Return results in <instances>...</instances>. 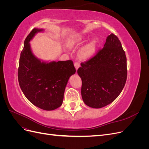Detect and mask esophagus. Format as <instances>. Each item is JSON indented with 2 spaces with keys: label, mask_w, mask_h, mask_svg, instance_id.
Returning <instances> with one entry per match:
<instances>
[{
  "label": "esophagus",
  "mask_w": 149,
  "mask_h": 149,
  "mask_svg": "<svg viewBox=\"0 0 149 149\" xmlns=\"http://www.w3.org/2000/svg\"><path fill=\"white\" fill-rule=\"evenodd\" d=\"M74 67H75V68H76V70H77L79 68V66H80V65H79V63L78 62H75L74 63Z\"/></svg>",
  "instance_id": "34e87169"
}]
</instances>
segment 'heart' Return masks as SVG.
<instances>
[{
  "instance_id": "heart-1",
  "label": "heart",
  "mask_w": 149,
  "mask_h": 149,
  "mask_svg": "<svg viewBox=\"0 0 149 149\" xmlns=\"http://www.w3.org/2000/svg\"><path fill=\"white\" fill-rule=\"evenodd\" d=\"M86 41V38L81 35H75L71 37L68 42V47L70 48H75L79 47ZM96 42L91 41L84 45L79 52L80 60L86 61L90 59L96 52Z\"/></svg>"
}]
</instances>
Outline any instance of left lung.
Listing matches in <instances>:
<instances>
[{"mask_svg": "<svg viewBox=\"0 0 149 149\" xmlns=\"http://www.w3.org/2000/svg\"><path fill=\"white\" fill-rule=\"evenodd\" d=\"M77 72L85 104L101 108L113 102L123 91L127 75V59L118 37L108 36L104 47L81 63Z\"/></svg>", "mask_w": 149, "mask_h": 149, "instance_id": "obj_1", "label": "left lung"}]
</instances>
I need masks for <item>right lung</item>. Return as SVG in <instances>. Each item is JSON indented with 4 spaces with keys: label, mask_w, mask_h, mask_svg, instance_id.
Returning <instances> with one entry per match:
<instances>
[{
    "label": "right lung",
    "mask_w": 149,
    "mask_h": 149,
    "mask_svg": "<svg viewBox=\"0 0 149 149\" xmlns=\"http://www.w3.org/2000/svg\"><path fill=\"white\" fill-rule=\"evenodd\" d=\"M43 29H33L20 53L18 79L27 100L40 109L52 111L61 106L66 86L76 69L71 60L46 62L36 57L30 41Z\"/></svg>",
    "instance_id": "1"
}]
</instances>
